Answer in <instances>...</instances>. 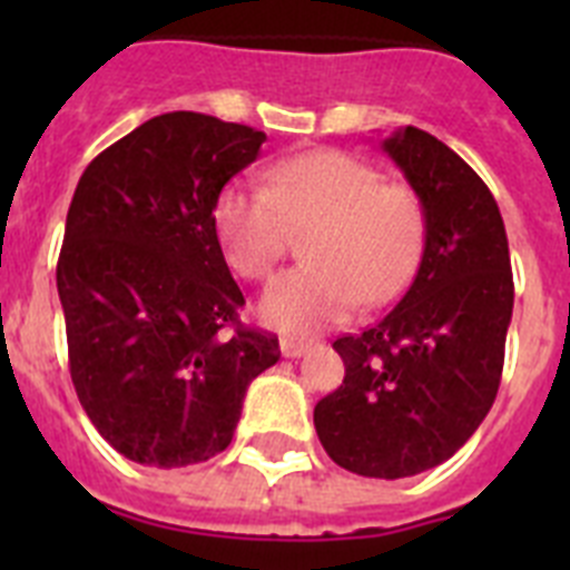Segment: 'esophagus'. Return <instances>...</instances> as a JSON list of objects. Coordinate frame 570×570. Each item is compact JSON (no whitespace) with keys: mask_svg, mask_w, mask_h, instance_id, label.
<instances>
[{"mask_svg":"<svg viewBox=\"0 0 570 570\" xmlns=\"http://www.w3.org/2000/svg\"><path fill=\"white\" fill-rule=\"evenodd\" d=\"M279 347H282V356H288V360H296V356L308 354L311 342L294 340V336H285V340L279 342Z\"/></svg>","mask_w":570,"mask_h":570,"instance_id":"1","label":"esophagus"}]
</instances>
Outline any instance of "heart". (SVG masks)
Wrapping results in <instances>:
<instances>
[{"label": "heart", "instance_id": "heart-1", "mask_svg": "<svg viewBox=\"0 0 570 570\" xmlns=\"http://www.w3.org/2000/svg\"><path fill=\"white\" fill-rule=\"evenodd\" d=\"M308 265L288 271L262 299L268 325L291 334L336 325L365 302L396 299L425 248V208L405 185L382 183L371 163L345 150H308L268 168V185H230L216 230L230 268L268 279L291 230H308Z\"/></svg>", "mask_w": 570, "mask_h": 570}]
</instances>
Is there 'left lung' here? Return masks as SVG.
Instances as JSON below:
<instances>
[{"instance_id": "1", "label": "left lung", "mask_w": 570, "mask_h": 570, "mask_svg": "<svg viewBox=\"0 0 570 570\" xmlns=\"http://www.w3.org/2000/svg\"><path fill=\"white\" fill-rule=\"evenodd\" d=\"M382 148L425 208V250L400 305L334 342L345 380L314 425L340 468L402 480L451 460L491 411L513 274L497 199L462 156L411 125Z\"/></svg>"}]
</instances>
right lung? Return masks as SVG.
<instances>
[{"mask_svg":"<svg viewBox=\"0 0 570 570\" xmlns=\"http://www.w3.org/2000/svg\"><path fill=\"white\" fill-rule=\"evenodd\" d=\"M262 142L174 110L105 148L73 190L57 262L70 380L102 440L139 465L225 451L245 391L279 360L276 334L239 322L214 216Z\"/></svg>","mask_w":570,"mask_h":570,"instance_id":"right-lung-1","label":"right lung"}]
</instances>
